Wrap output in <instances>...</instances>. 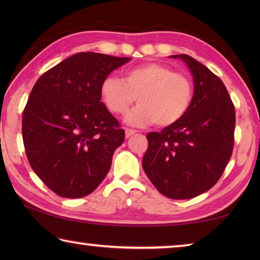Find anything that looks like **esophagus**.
Returning <instances> with one entry per match:
<instances>
[{
	"mask_svg": "<svg viewBox=\"0 0 260 260\" xmlns=\"http://www.w3.org/2000/svg\"><path fill=\"white\" fill-rule=\"evenodd\" d=\"M135 133H136V131H135V129L127 128V129L125 131V135H126V138H129V136H132V135L135 134Z\"/></svg>",
	"mask_w": 260,
	"mask_h": 260,
	"instance_id": "34e87169",
	"label": "esophagus"
}]
</instances>
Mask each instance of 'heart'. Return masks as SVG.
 Masks as SVG:
<instances>
[{"label": "heart", "instance_id": "b5f03b06", "mask_svg": "<svg viewBox=\"0 0 260 260\" xmlns=\"http://www.w3.org/2000/svg\"><path fill=\"white\" fill-rule=\"evenodd\" d=\"M101 96L110 112L126 114L127 124L170 126L187 113L192 100V85L182 73L160 63H143L126 70L124 79L108 76L101 83Z\"/></svg>", "mask_w": 260, "mask_h": 260}]
</instances>
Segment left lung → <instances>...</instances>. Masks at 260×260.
I'll list each match as a JSON object with an SVG mask.
<instances>
[{
  "label": "left lung",
  "mask_w": 260,
  "mask_h": 260,
  "mask_svg": "<svg viewBox=\"0 0 260 260\" xmlns=\"http://www.w3.org/2000/svg\"><path fill=\"white\" fill-rule=\"evenodd\" d=\"M187 65L193 95L187 113L161 132L147 135L142 159L157 190L173 200L208 191L221 177L234 146L235 109L223 82L188 55H172Z\"/></svg>",
  "instance_id": "obj_1"
}]
</instances>
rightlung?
<instances>
[{
	"instance_id": "1",
	"label": "right lung",
	"mask_w": 260,
	"mask_h": 260,
	"mask_svg": "<svg viewBox=\"0 0 260 260\" xmlns=\"http://www.w3.org/2000/svg\"><path fill=\"white\" fill-rule=\"evenodd\" d=\"M131 59L78 52L35 82L23 113L25 151L34 172L58 196L85 197L108 174L125 131L101 102L100 88Z\"/></svg>"
}]
</instances>
